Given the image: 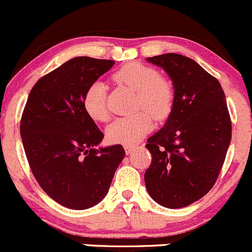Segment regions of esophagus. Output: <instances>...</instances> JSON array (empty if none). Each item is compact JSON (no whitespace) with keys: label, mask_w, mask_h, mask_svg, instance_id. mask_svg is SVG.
<instances>
[{"label":"esophagus","mask_w":252,"mask_h":252,"mask_svg":"<svg viewBox=\"0 0 252 252\" xmlns=\"http://www.w3.org/2000/svg\"><path fill=\"white\" fill-rule=\"evenodd\" d=\"M136 150V145H125V152L127 155H129L131 153H133Z\"/></svg>","instance_id":"esophagus-1"}]
</instances>
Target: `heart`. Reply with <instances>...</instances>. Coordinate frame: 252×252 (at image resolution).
<instances>
[{
  "instance_id": "obj_1",
  "label": "heart",
  "mask_w": 252,
  "mask_h": 252,
  "mask_svg": "<svg viewBox=\"0 0 252 252\" xmlns=\"http://www.w3.org/2000/svg\"><path fill=\"white\" fill-rule=\"evenodd\" d=\"M114 80L137 93V109L148 110L118 118L108 126L107 137L111 143L133 145L153 128V116L162 120L170 114L173 104L172 86L165 77L159 76L157 70L139 63L124 65L114 74ZM107 90L104 82L95 81L85 92L82 104L93 120L105 121L108 119Z\"/></svg>"
}]
</instances>
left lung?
<instances>
[{"label":"left lung","instance_id":"8db88e82","mask_svg":"<svg viewBox=\"0 0 252 252\" xmlns=\"http://www.w3.org/2000/svg\"><path fill=\"white\" fill-rule=\"evenodd\" d=\"M173 85V104L164 127L148 138L152 164L144 182L152 199L181 209L214 187L232 139L221 84L195 61L177 53L149 57Z\"/></svg>","mask_w":252,"mask_h":252}]
</instances>
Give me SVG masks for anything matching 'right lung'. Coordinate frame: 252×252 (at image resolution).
Returning <instances> with one entry per match:
<instances>
[{
  "label": "right lung",
  "instance_id": "1",
  "mask_svg": "<svg viewBox=\"0 0 252 252\" xmlns=\"http://www.w3.org/2000/svg\"><path fill=\"white\" fill-rule=\"evenodd\" d=\"M114 64L70 59L36 82L23 113L20 136L31 171L46 194L69 209L100 203L125 158L123 145L98 147L104 134L82 104L90 85Z\"/></svg>",
  "mask_w": 252,
  "mask_h": 252
}]
</instances>
